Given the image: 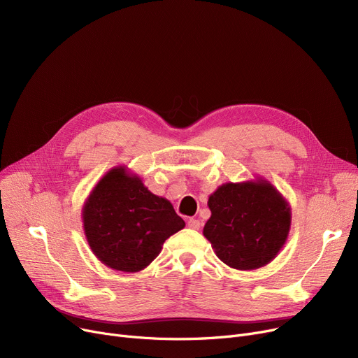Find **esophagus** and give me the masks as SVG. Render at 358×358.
Masks as SVG:
<instances>
[{
	"label": "esophagus",
	"mask_w": 358,
	"mask_h": 358,
	"mask_svg": "<svg viewBox=\"0 0 358 358\" xmlns=\"http://www.w3.org/2000/svg\"><path fill=\"white\" fill-rule=\"evenodd\" d=\"M187 227H189L190 229H199L200 228V220L189 219V220H187Z\"/></svg>",
	"instance_id": "34e87169"
}]
</instances>
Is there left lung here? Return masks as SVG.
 <instances>
[{
  "mask_svg": "<svg viewBox=\"0 0 358 358\" xmlns=\"http://www.w3.org/2000/svg\"><path fill=\"white\" fill-rule=\"evenodd\" d=\"M203 235L217 258L241 271L267 266L287 241L292 210L275 187L257 178L224 182L209 196Z\"/></svg>",
  "mask_w": 358,
  "mask_h": 358,
  "instance_id": "8db88e82",
  "label": "left lung"
}]
</instances>
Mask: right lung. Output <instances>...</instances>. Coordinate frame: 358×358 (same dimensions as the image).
Instances as JSON below:
<instances>
[{
    "mask_svg": "<svg viewBox=\"0 0 358 358\" xmlns=\"http://www.w3.org/2000/svg\"><path fill=\"white\" fill-rule=\"evenodd\" d=\"M88 245L104 266L138 273L185 223L166 199L150 193L126 166L111 168L96 184L83 208Z\"/></svg>",
    "mask_w": 358,
    "mask_h": 358,
    "instance_id": "add662e5",
    "label": "right lung"
}]
</instances>
